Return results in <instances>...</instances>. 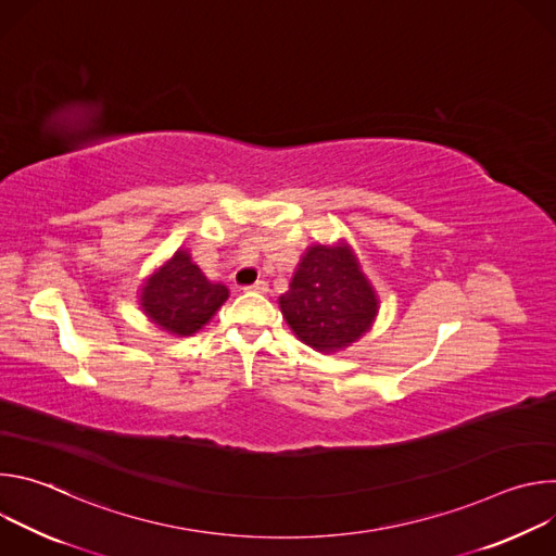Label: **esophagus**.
<instances>
[{
    "instance_id": "1",
    "label": "esophagus",
    "mask_w": 556,
    "mask_h": 556,
    "mask_svg": "<svg viewBox=\"0 0 556 556\" xmlns=\"http://www.w3.org/2000/svg\"><path fill=\"white\" fill-rule=\"evenodd\" d=\"M244 290H247V292H268V283H266L264 279H260V281H255L253 286H247Z\"/></svg>"
}]
</instances>
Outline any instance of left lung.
I'll use <instances>...</instances> for the list:
<instances>
[{"label":"left lung","mask_w":556,"mask_h":556,"mask_svg":"<svg viewBox=\"0 0 556 556\" xmlns=\"http://www.w3.org/2000/svg\"><path fill=\"white\" fill-rule=\"evenodd\" d=\"M279 307L301 343L334 354L371 330L378 296L352 247L341 240L305 249Z\"/></svg>","instance_id":"left-lung-1"}]
</instances>
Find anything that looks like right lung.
Here are the masks:
<instances>
[{
    "label": "right lung",
    "mask_w": 556,
    "mask_h": 556,
    "mask_svg": "<svg viewBox=\"0 0 556 556\" xmlns=\"http://www.w3.org/2000/svg\"><path fill=\"white\" fill-rule=\"evenodd\" d=\"M228 299V288L208 281L189 249H178L140 286L138 303L147 319L172 337H193Z\"/></svg>",
    "instance_id": "right-lung-1"
}]
</instances>
